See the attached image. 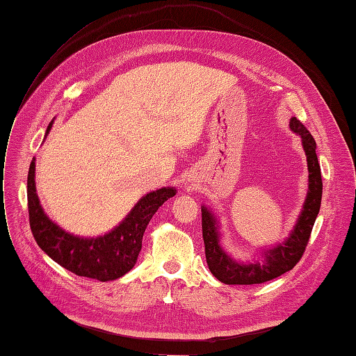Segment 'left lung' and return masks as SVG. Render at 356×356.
Wrapping results in <instances>:
<instances>
[{"label":"left lung","mask_w":356,"mask_h":356,"mask_svg":"<svg viewBox=\"0 0 356 356\" xmlns=\"http://www.w3.org/2000/svg\"><path fill=\"white\" fill-rule=\"evenodd\" d=\"M291 129L302 138L307 161H308V193L304 202V208L299 214L296 225L289 234V238L262 252L264 262H238L233 259L225 249L220 246L218 221L216 216L207 207H201L202 211V238L205 243V257L209 271L216 279L226 284H258L270 282L286 271H291L302 258L308 245L309 236L314 227L315 218L320 213L321 196H323V180L321 168L318 164L317 154H315V143L308 129L302 124L296 117L291 118Z\"/></svg>","instance_id":"left-lung-1"}]
</instances>
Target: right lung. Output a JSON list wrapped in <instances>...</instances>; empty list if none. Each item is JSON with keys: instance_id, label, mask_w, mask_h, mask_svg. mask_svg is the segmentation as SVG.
<instances>
[{"instance_id": "add662e5", "label": "right lung", "mask_w": 356, "mask_h": 356, "mask_svg": "<svg viewBox=\"0 0 356 356\" xmlns=\"http://www.w3.org/2000/svg\"><path fill=\"white\" fill-rule=\"evenodd\" d=\"M51 126L52 122L47 134ZM175 195V188H161L149 192L142 196L115 229L98 238H81L63 230L44 213L35 186L33 158L28 175L31 230L39 248L65 270L81 277L110 282L122 277L135 267L145 229L156 209Z\"/></svg>"}]
</instances>
